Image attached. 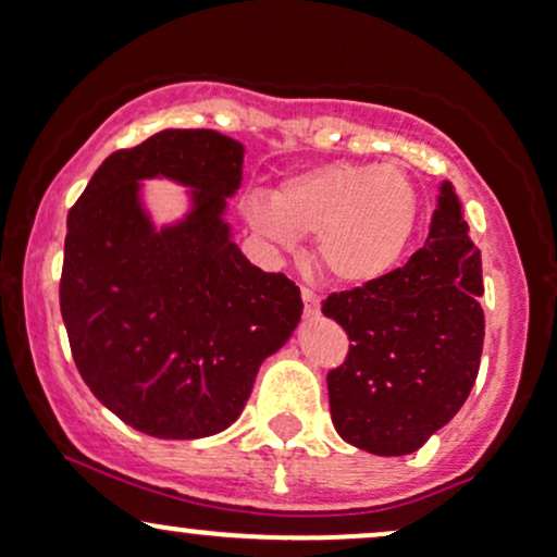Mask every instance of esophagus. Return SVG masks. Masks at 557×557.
Here are the masks:
<instances>
[{"label":"esophagus","instance_id":"34e87169","mask_svg":"<svg viewBox=\"0 0 557 557\" xmlns=\"http://www.w3.org/2000/svg\"><path fill=\"white\" fill-rule=\"evenodd\" d=\"M301 301H305V312L307 314H318L320 310V297L307 286H301Z\"/></svg>","mask_w":557,"mask_h":557}]
</instances>
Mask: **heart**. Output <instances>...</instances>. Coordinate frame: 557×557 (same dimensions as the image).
<instances>
[{
    "label": "heart",
    "mask_w": 557,
    "mask_h": 557,
    "mask_svg": "<svg viewBox=\"0 0 557 557\" xmlns=\"http://www.w3.org/2000/svg\"><path fill=\"white\" fill-rule=\"evenodd\" d=\"M418 190L397 164L325 162L286 177L245 216L260 237L292 250L314 235V260L333 281L374 284L395 271L418 226Z\"/></svg>",
    "instance_id": "obj_1"
}]
</instances>
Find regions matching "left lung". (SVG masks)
Instances as JSON below:
<instances>
[{
    "label": "left lung",
    "instance_id": "obj_1",
    "mask_svg": "<svg viewBox=\"0 0 557 557\" xmlns=\"http://www.w3.org/2000/svg\"><path fill=\"white\" fill-rule=\"evenodd\" d=\"M480 297V250L455 188L442 183L429 239L408 263L322 301L351 341L346 361L327 372L335 431L348 444L410 455L457 416L483 354Z\"/></svg>",
    "mask_w": 557,
    "mask_h": 557
}]
</instances>
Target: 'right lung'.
<instances>
[{
  "instance_id": "obj_1",
  "label": "right lung",
  "mask_w": 557,
  "mask_h": 557,
  "mask_svg": "<svg viewBox=\"0 0 557 557\" xmlns=\"http://www.w3.org/2000/svg\"><path fill=\"white\" fill-rule=\"evenodd\" d=\"M243 154L211 128H168L108 157L69 211L59 299L74 363L141 434L203 438L235 423L301 318L299 286L252 265L222 216ZM144 176L189 185L183 223L156 230Z\"/></svg>"
}]
</instances>
